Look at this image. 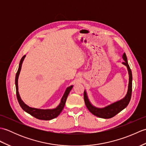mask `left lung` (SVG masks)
Here are the masks:
<instances>
[{
  "label": "left lung",
  "instance_id": "left-lung-1",
  "mask_svg": "<svg viewBox=\"0 0 146 146\" xmlns=\"http://www.w3.org/2000/svg\"><path fill=\"white\" fill-rule=\"evenodd\" d=\"M122 58L124 60L122 64H124L127 66L129 73V85H128V90L125 96L121 100L117 101L114 103L110 105H108L107 106L104 108H98L93 105L91 102H90L86 90L84 91V100L86 105V107H87L88 110L90 112L94 114V115L97 116L100 118H103V119H110L116 115L117 113H119L120 111L124 109L127 106L131 98L132 95V75L131 68H130L129 65L128 64L127 58L126 54L124 52L122 55Z\"/></svg>",
  "mask_w": 146,
  "mask_h": 146
}]
</instances>
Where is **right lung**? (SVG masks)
I'll return each instance as SVG.
<instances>
[{
	"label": "right lung",
	"instance_id": "right-lung-1",
	"mask_svg": "<svg viewBox=\"0 0 146 146\" xmlns=\"http://www.w3.org/2000/svg\"><path fill=\"white\" fill-rule=\"evenodd\" d=\"M25 57H26V55H24V56L21 58L19 63V65L17 72L16 73V75H15V88H16V95H17L19 104L20 106L24 111H26L27 113H29L30 115H31L32 116L35 117V118H36V119H39V120H49L53 119L54 118L57 117L60 114L62 110H63V108L64 107L65 103H66V100L68 96V94H70V92L71 90V89L73 88V86L71 85L70 86H68V87L66 89V90H65L63 96L62 97L61 99L60 103L56 107V108H52V109H39V108H33L28 106V105H26L23 101V100H22L18 91V78H19V76L21 70L22 64H23V61L24 60V58H25Z\"/></svg>",
	"mask_w": 146,
	"mask_h": 146
}]
</instances>
